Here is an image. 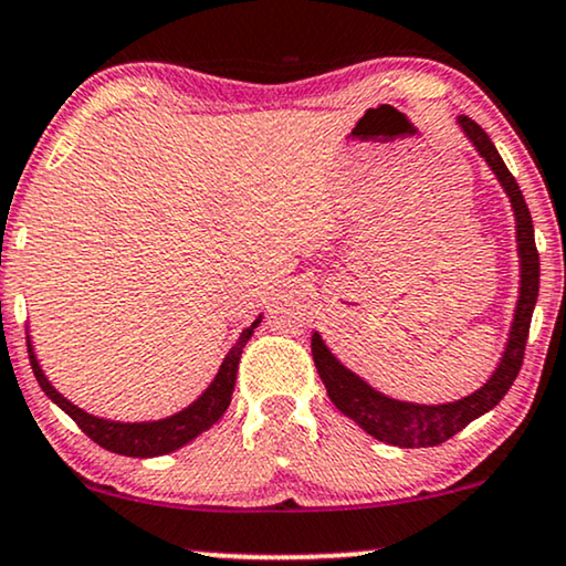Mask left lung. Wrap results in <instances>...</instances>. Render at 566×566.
<instances>
[{
	"label": "left lung",
	"instance_id": "left-lung-1",
	"mask_svg": "<svg viewBox=\"0 0 566 566\" xmlns=\"http://www.w3.org/2000/svg\"><path fill=\"white\" fill-rule=\"evenodd\" d=\"M458 127L468 143L473 145L475 153L486 160L491 174L502 185L504 195L510 197L512 212H515V239H517V254H520V296L515 306V317H512L507 346L502 350L496 369L491 377L483 381L479 390L460 400L450 402H413V400H398L390 395L379 392L371 387L364 377H358L354 369L337 358L322 335L314 329L312 335V356L317 364V371L322 381H325L329 400L340 413H346L350 421H356L366 434L385 444L395 447H434L442 444L447 439L458 434L475 421V418L489 413L491 408L499 406V400L507 395V390L515 381L520 366H523V354L527 333H531V319L535 301H538V283H541V262L538 249H535V233H533V218L527 210L525 197L520 192L515 176L504 166L502 156L494 148L486 132L468 116H458Z\"/></svg>",
	"mask_w": 566,
	"mask_h": 566
}]
</instances>
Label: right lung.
<instances>
[{
    "mask_svg": "<svg viewBox=\"0 0 566 566\" xmlns=\"http://www.w3.org/2000/svg\"><path fill=\"white\" fill-rule=\"evenodd\" d=\"M262 322V314L256 317L247 329H241L239 340L233 343L220 361L216 377L205 390L197 395V400L189 402L187 408L176 410V413L166 418H153V421H114V418H104L87 413L75 402L64 398L62 392L51 385V379L43 374L39 356H35L33 340L28 335V356H31V366L35 379H39L41 390L46 392V398L67 413L80 429L85 431L93 442H98L106 450L127 454V458H158V454H168L179 447L195 442L197 437L205 434L212 423L220 421V416L226 413L231 406L233 385H237V371H239V358L244 350L247 340L252 337L256 325Z\"/></svg>",
    "mask_w": 566,
    "mask_h": 566,
    "instance_id": "obj_1",
    "label": "right lung"
}]
</instances>
